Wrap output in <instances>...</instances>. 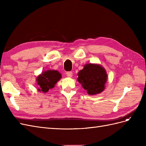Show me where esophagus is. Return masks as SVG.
<instances>
[{"mask_svg":"<svg viewBox=\"0 0 146 146\" xmlns=\"http://www.w3.org/2000/svg\"><path fill=\"white\" fill-rule=\"evenodd\" d=\"M72 72H66V76L68 77H72Z\"/></svg>","mask_w":146,"mask_h":146,"instance_id":"esophagus-1","label":"esophagus"}]
</instances>
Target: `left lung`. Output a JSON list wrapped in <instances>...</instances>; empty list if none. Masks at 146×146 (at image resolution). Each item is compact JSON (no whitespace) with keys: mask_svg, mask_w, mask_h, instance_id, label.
Segmentation results:
<instances>
[{"mask_svg":"<svg viewBox=\"0 0 146 146\" xmlns=\"http://www.w3.org/2000/svg\"><path fill=\"white\" fill-rule=\"evenodd\" d=\"M77 76V81L89 95H96L104 91L108 76L102 66L99 64H86Z\"/></svg>","mask_w":146,"mask_h":146,"instance_id":"obj_1","label":"left lung"}]
</instances>
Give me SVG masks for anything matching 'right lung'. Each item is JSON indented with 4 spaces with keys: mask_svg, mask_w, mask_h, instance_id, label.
Here are the masks:
<instances>
[{
    "mask_svg": "<svg viewBox=\"0 0 146 146\" xmlns=\"http://www.w3.org/2000/svg\"><path fill=\"white\" fill-rule=\"evenodd\" d=\"M61 77V74L56 70H47L42 72L36 78L38 85V91L46 93L54 88Z\"/></svg>",
    "mask_w": 146,
    "mask_h": 146,
    "instance_id": "right-lung-1",
    "label": "right lung"
}]
</instances>
